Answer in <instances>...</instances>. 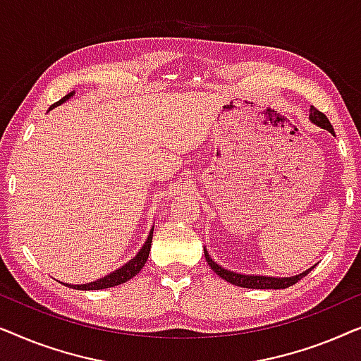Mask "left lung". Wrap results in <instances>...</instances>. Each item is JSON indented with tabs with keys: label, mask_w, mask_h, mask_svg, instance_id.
Instances as JSON below:
<instances>
[{
	"label": "left lung",
	"mask_w": 361,
	"mask_h": 361,
	"mask_svg": "<svg viewBox=\"0 0 361 361\" xmlns=\"http://www.w3.org/2000/svg\"><path fill=\"white\" fill-rule=\"evenodd\" d=\"M309 120L312 121L314 125L324 128V130H327L329 133H332V135H334V128H332V125H330L329 118L325 116L322 111H319L317 108L310 106ZM204 253H205L207 263H209L212 271L219 274L221 279L228 281V283L235 284V286H240V288H248V289H286V288H289V286H293V284L298 283V281L302 279L304 276H307L309 271L314 268V266H312V268H309L307 271H304V273L290 276V278H274V276L241 274V273H233V271L225 269L224 266L216 264L215 261L210 258V255L207 253L205 248H204Z\"/></svg>",
	"instance_id": "left-lung-1"
}]
</instances>
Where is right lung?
Segmentation results:
<instances>
[{"label":"right lung","instance_id":"1","mask_svg":"<svg viewBox=\"0 0 361 361\" xmlns=\"http://www.w3.org/2000/svg\"><path fill=\"white\" fill-rule=\"evenodd\" d=\"M75 95V90L68 93L63 98H61L57 103H54L49 108V111L54 110V108L62 105V103H66L67 100H71V98ZM152 231H154V226H152L149 235H147V238L145 241V245L141 246V250L137 251L135 258H131L128 261L126 264H123L121 268H118L113 271V273L103 276V278L93 281V283H87V284H66L68 288H73V289H78V290H98V289H108V288H113V286H120L123 283H126V281H130L131 278H135V276L140 273L142 269V266L146 264L147 261V256H149V251H151V241H152Z\"/></svg>","mask_w":361,"mask_h":361}]
</instances>
